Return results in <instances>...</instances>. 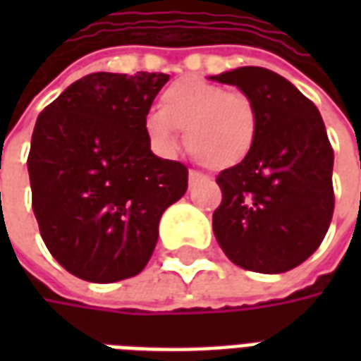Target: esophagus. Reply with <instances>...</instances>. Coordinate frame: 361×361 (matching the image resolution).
I'll use <instances>...</instances> for the list:
<instances>
[{
	"mask_svg": "<svg viewBox=\"0 0 361 361\" xmlns=\"http://www.w3.org/2000/svg\"><path fill=\"white\" fill-rule=\"evenodd\" d=\"M204 176L203 173L195 172V170H189V185H195L199 181H203Z\"/></svg>",
	"mask_w": 361,
	"mask_h": 361,
	"instance_id": "1",
	"label": "esophagus"
}]
</instances>
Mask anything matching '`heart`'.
Instances as JSON below:
<instances>
[{
	"label": "heart",
	"mask_w": 361,
	"mask_h": 361,
	"mask_svg": "<svg viewBox=\"0 0 361 361\" xmlns=\"http://www.w3.org/2000/svg\"><path fill=\"white\" fill-rule=\"evenodd\" d=\"M150 142L162 154L188 149L214 170L242 164L255 147L259 111L253 98L197 77L173 81L160 96L158 111L145 119Z\"/></svg>",
	"instance_id": "1"
}]
</instances>
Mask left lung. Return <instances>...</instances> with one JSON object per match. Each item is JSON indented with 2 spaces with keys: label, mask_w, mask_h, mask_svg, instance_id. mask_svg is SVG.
I'll list each match as a JSON object with an SVG mask.
<instances>
[{
  "label": "left lung",
  "mask_w": 361,
  "mask_h": 361,
  "mask_svg": "<svg viewBox=\"0 0 361 361\" xmlns=\"http://www.w3.org/2000/svg\"><path fill=\"white\" fill-rule=\"evenodd\" d=\"M209 79L250 94L259 111L251 154L216 178V242L245 271H290L321 245L333 219L334 152L323 118L292 82L265 67H238Z\"/></svg>",
  "instance_id": "1"
}]
</instances>
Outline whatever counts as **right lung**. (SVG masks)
Returning <instances> with one entry per match:
<instances>
[{"instance_id":"1","label":"right lung","mask_w":361,"mask_h":361,"mask_svg":"<svg viewBox=\"0 0 361 361\" xmlns=\"http://www.w3.org/2000/svg\"><path fill=\"white\" fill-rule=\"evenodd\" d=\"M166 73H92L36 119L28 152L40 235L66 271L89 282L147 267L164 211L188 191V168L158 158L145 129Z\"/></svg>"}]
</instances>
